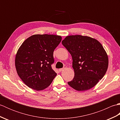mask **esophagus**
<instances>
[{
    "label": "esophagus",
    "instance_id": "esophagus-1",
    "mask_svg": "<svg viewBox=\"0 0 120 120\" xmlns=\"http://www.w3.org/2000/svg\"><path fill=\"white\" fill-rule=\"evenodd\" d=\"M66 68H67V67H66V66H64V68H60V69L59 70V72H61V71H63V70H64Z\"/></svg>",
    "mask_w": 120,
    "mask_h": 120
}]
</instances>
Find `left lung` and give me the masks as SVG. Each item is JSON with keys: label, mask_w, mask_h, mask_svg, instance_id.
<instances>
[{"label": "left lung", "mask_w": 120, "mask_h": 120, "mask_svg": "<svg viewBox=\"0 0 120 120\" xmlns=\"http://www.w3.org/2000/svg\"><path fill=\"white\" fill-rule=\"evenodd\" d=\"M62 44L72 56L75 76L68 85L83 91L93 88L102 79L108 67V57L98 40L81 35H68Z\"/></svg>", "instance_id": "8db88e82"}]
</instances>
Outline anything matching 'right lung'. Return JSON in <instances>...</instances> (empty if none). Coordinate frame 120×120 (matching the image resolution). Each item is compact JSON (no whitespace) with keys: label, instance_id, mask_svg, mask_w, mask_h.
<instances>
[{"label":"right lung","instance_id":"right-lung-1","mask_svg":"<svg viewBox=\"0 0 120 120\" xmlns=\"http://www.w3.org/2000/svg\"><path fill=\"white\" fill-rule=\"evenodd\" d=\"M60 35L34 34L25 41L15 59L17 74L28 87L37 91L47 88L57 75L52 68L53 51L61 41Z\"/></svg>","mask_w":120,"mask_h":120}]
</instances>
